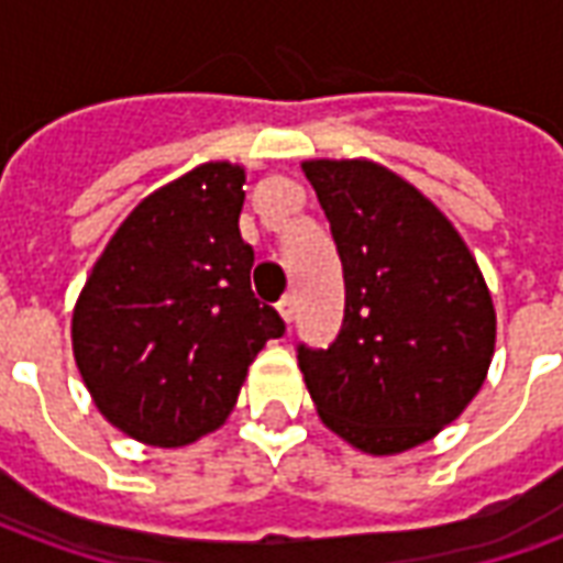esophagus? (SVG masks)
Wrapping results in <instances>:
<instances>
[{"label": "esophagus", "mask_w": 563, "mask_h": 563, "mask_svg": "<svg viewBox=\"0 0 563 563\" xmlns=\"http://www.w3.org/2000/svg\"><path fill=\"white\" fill-rule=\"evenodd\" d=\"M277 310H280V317L286 319L289 325H292V322H295V313H298V305H295L292 295H286V298H283L280 305H277Z\"/></svg>", "instance_id": "34e87169"}]
</instances>
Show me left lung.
I'll use <instances>...</instances> for the list:
<instances>
[{
  "label": "left lung",
  "instance_id": "8db88e82",
  "mask_svg": "<svg viewBox=\"0 0 563 563\" xmlns=\"http://www.w3.org/2000/svg\"><path fill=\"white\" fill-rule=\"evenodd\" d=\"M338 244L343 322L298 343L322 422L371 455L413 449L459 419L495 353V305L452 222L398 174L362 159L301 165Z\"/></svg>",
  "mask_w": 563,
  "mask_h": 563
}]
</instances>
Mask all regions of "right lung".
Segmentation results:
<instances>
[{"mask_svg": "<svg viewBox=\"0 0 563 563\" xmlns=\"http://www.w3.org/2000/svg\"><path fill=\"white\" fill-rule=\"evenodd\" d=\"M244 168L198 165L132 210L75 307V362L123 434L186 446L225 422L256 353L286 322L250 289Z\"/></svg>", "mask_w": 563, "mask_h": 563, "instance_id": "1", "label": "right lung"}]
</instances>
